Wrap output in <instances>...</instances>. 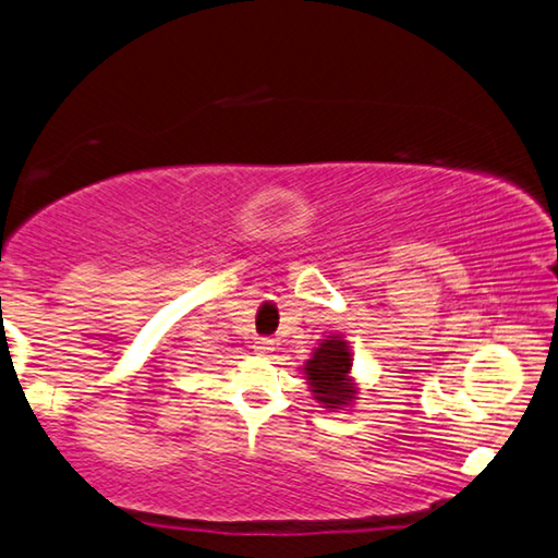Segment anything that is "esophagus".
<instances>
[{"label":"esophagus","mask_w":558,"mask_h":558,"mask_svg":"<svg viewBox=\"0 0 558 558\" xmlns=\"http://www.w3.org/2000/svg\"><path fill=\"white\" fill-rule=\"evenodd\" d=\"M271 349H274V339H269V337H256L254 339V351H256V354H269Z\"/></svg>","instance_id":"obj_1"}]
</instances>
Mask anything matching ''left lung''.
Returning a JSON list of instances; mask_svg holds the SVG:
<instances>
[{"label":"left lung","instance_id":"left-lung-1","mask_svg":"<svg viewBox=\"0 0 558 558\" xmlns=\"http://www.w3.org/2000/svg\"><path fill=\"white\" fill-rule=\"evenodd\" d=\"M349 368L351 356L347 341L324 339L322 347L314 351V356L306 362V379L314 387L316 399L331 409L354 399V389L349 387Z\"/></svg>","mask_w":558,"mask_h":558}]
</instances>
